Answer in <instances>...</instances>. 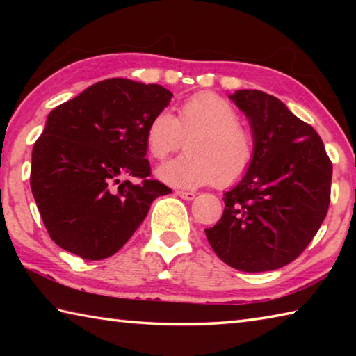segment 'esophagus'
<instances>
[{
    "mask_svg": "<svg viewBox=\"0 0 356 356\" xmlns=\"http://www.w3.org/2000/svg\"><path fill=\"white\" fill-rule=\"evenodd\" d=\"M176 195L179 197H182V200H185V201H193L196 197L195 191H176Z\"/></svg>",
    "mask_w": 356,
    "mask_h": 356,
    "instance_id": "esophagus-1",
    "label": "esophagus"
}]
</instances>
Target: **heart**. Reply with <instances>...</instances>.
Here are the masks:
<instances>
[{"instance_id": "1", "label": "heart", "mask_w": 356, "mask_h": 356, "mask_svg": "<svg viewBox=\"0 0 356 356\" xmlns=\"http://www.w3.org/2000/svg\"><path fill=\"white\" fill-rule=\"evenodd\" d=\"M186 154L159 168L165 182L195 188L216 184L229 186L245 177L256 160V136L240 122L231 102L215 92H197L179 106L177 116L160 111L146 127V146L163 160L182 146Z\"/></svg>"}]
</instances>
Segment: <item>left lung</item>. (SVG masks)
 Here are the masks:
<instances>
[{
    "instance_id": "8db88e82",
    "label": "left lung",
    "mask_w": 356,
    "mask_h": 356,
    "mask_svg": "<svg viewBox=\"0 0 356 356\" xmlns=\"http://www.w3.org/2000/svg\"><path fill=\"white\" fill-rule=\"evenodd\" d=\"M248 118L256 160L225 193V212L206 229L222 262L240 272H268L297 259L330 206L333 165L323 143L280 99L256 89L229 95Z\"/></svg>"
}]
</instances>
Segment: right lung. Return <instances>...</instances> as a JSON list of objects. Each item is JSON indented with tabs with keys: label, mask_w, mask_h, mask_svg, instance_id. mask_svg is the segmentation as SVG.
I'll use <instances>...</instances> for the list:
<instances>
[{
	"label": "right lung",
	"mask_w": 356,
	"mask_h": 356,
	"mask_svg": "<svg viewBox=\"0 0 356 356\" xmlns=\"http://www.w3.org/2000/svg\"><path fill=\"white\" fill-rule=\"evenodd\" d=\"M160 84L108 78L56 106L33 147L31 190L53 242L88 261L118 252L168 188L150 177L146 127ZM140 179L131 184L127 179Z\"/></svg>",
	"instance_id": "obj_1"
}]
</instances>
